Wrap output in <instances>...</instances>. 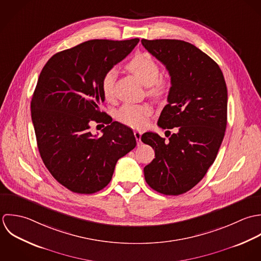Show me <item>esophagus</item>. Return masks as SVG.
I'll return each mask as SVG.
<instances>
[{
    "instance_id": "1",
    "label": "esophagus",
    "mask_w": 261,
    "mask_h": 261,
    "mask_svg": "<svg viewBox=\"0 0 261 261\" xmlns=\"http://www.w3.org/2000/svg\"><path fill=\"white\" fill-rule=\"evenodd\" d=\"M141 135H142V133L140 131H134V136L137 140V145L141 144Z\"/></svg>"
}]
</instances>
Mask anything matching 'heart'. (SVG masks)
Listing matches in <instances>:
<instances>
[{"label":"heart","instance_id":"heart-1","mask_svg":"<svg viewBox=\"0 0 261 261\" xmlns=\"http://www.w3.org/2000/svg\"><path fill=\"white\" fill-rule=\"evenodd\" d=\"M127 69L144 86L151 87L150 95L155 98H162L170 90L169 80L158 81L159 66L156 61L147 54L139 53L133 56L126 64ZM116 79L115 70L107 71L102 79V92L106 99H111L114 95V84ZM152 113L149 105L125 104L117 112V119L124 125L132 128H142L146 125L148 116Z\"/></svg>","mask_w":261,"mask_h":261}]
</instances>
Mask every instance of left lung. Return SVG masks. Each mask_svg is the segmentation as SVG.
I'll list each match as a JSON object with an SVG mask.
<instances>
[{"label": "left lung", "instance_id": "left-lung-1", "mask_svg": "<svg viewBox=\"0 0 261 261\" xmlns=\"http://www.w3.org/2000/svg\"><path fill=\"white\" fill-rule=\"evenodd\" d=\"M141 42L170 75L168 104L157 124L175 131L168 140L153 132L141 136L155 152L144 176L154 191L177 196L199 184L217 157L227 125V87L219 65L195 45L176 39Z\"/></svg>", "mask_w": 261, "mask_h": 261}]
</instances>
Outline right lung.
<instances>
[{"mask_svg": "<svg viewBox=\"0 0 261 261\" xmlns=\"http://www.w3.org/2000/svg\"><path fill=\"white\" fill-rule=\"evenodd\" d=\"M139 38L95 39L54 54L46 62L31 101L37 146L53 177L69 191L94 194L110 182L119 158L136 146L133 131L99 110L102 79ZM110 123L100 138L89 122Z\"/></svg>", "mask_w": 261, "mask_h": 261, "instance_id": "1", "label": "right lung"}]
</instances>
